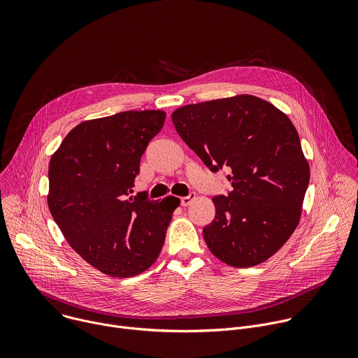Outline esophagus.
Here are the masks:
<instances>
[{"instance_id": "esophagus-1", "label": "esophagus", "mask_w": 358, "mask_h": 358, "mask_svg": "<svg viewBox=\"0 0 358 358\" xmlns=\"http://www.w3.org/2000/svg\"><path fill=\"white\" fill-rule=\"evenodd\" d=\"M194 199H195V192H191L188 196H182L181 198V206L182 207H188Z\"/></svg>"}]
</instances>
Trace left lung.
<instances>
[{"label": "left lung", "instance_id": "obj_1", "mask_svg": "<svg viewBox=\"0 0 358 358\" xmlns=\"http://www.w3.org/2000/svg\"><path fill=\"white\" fill-rule=\"evenodd\" d=\"M171 119L211 171L231 170L232 191L213 198L215 218L202 229L214 257L235 268L268 261L299 225L310 180L290 119L252 94L187 105Z\"/></svg>", "mask_w": 358, "mask_h": 358}]
</instances>
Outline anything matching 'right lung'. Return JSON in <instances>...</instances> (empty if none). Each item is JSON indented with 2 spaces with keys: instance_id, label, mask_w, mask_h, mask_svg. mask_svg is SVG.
Returning <instances> with one entry per match:
<instances>
[{
  "instance_id": "add662e5",
  "label": "right lung",
  "mask_w": 358,
  "mask_h": 358,
  "mask_svg": "<svg viewBox=\"0 0 358 358\" xmlns=\"http://www.w3.org/2000/svg\"><path fill=\"white\" fill-rule=\"evenodd\" d=\"M166 112L129 110L85 120L49 162L48 207L71 248L112 278L155 264L180 198L129 196L140 159L163 129Z\"/></svg>"
}]
</instances>
